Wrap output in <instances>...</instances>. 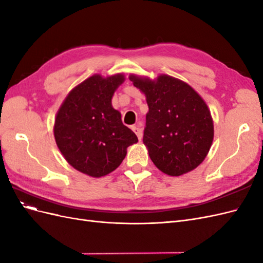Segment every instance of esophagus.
<instances>
[{"label":"esophagus","instance_id":"34e87169","mask_svg":"<svg viewBox=\"0 0 263 263\" xmlns=\"http://www.w3.org/2000/svg\"><path fill=\"white\" fill-rule=\"evenodd\" d=\"M133 130H134L135 134L137 135L138 139L141 140V138H142V129L140 128V127H139V126H134V127H133Z\"/></svg>","mask_w":263,"mask_h":263}]
</instances>
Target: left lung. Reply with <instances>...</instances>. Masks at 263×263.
<instances>
[{"instance_id": "1", "label": "left lung", "mask_w": 263, "mask_h": 263, "mask_svg": "<svg viewBox=\"0 0 263 263\" xmlns=\"http://www.w3.org/2000/svg\"><path fill=\"white\" fill-rule=\"evenodd\" d=\"M134 86L145 94L144 145L151 161L161 172L180 177L200 165L214 139L211 110L186 82L168 74L156 79L130 74Z\"/></svg>"}]
</instances>
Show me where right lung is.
Here are the masks:
<instances>
[{
	"label": "right lung",
	"mask_w": 263,
	"mask_h": 263,
	"mask_svg": "<svg viewBox=\"0 0 263 263\" xmlns=\"http://www.w3.org/2000/svg\"><path fill=\"white\" fill-rule=\"evenodd\" d=\"M124 81L123 73L93 74L69 92L55 115L53 135L61 155L89 177L113 172L123 162L127 148L138 141L112 106L113 95Z\"/></svg>",
	"instance_id": "add662e5"
}]
</instances>
